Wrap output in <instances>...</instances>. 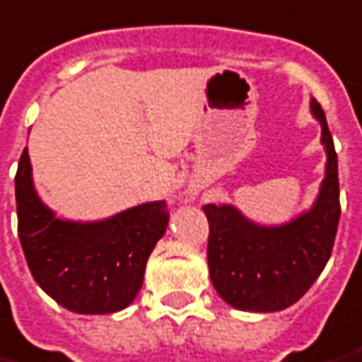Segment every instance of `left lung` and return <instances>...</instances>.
Instances as JSON below:
<instances>
[{
  "label": "left lung",
  "mask_w": 362,
  "mask_h": 362,
  "mask_svg": "<svg viewBox=\"0 0 362 362\" xmlns=\"http://www.w3.org/2000/svg\"><path fill=\"white\" fill-rule=\"evenodd\" d=\"M327 153L325 178L310 211L280 227L245 219L233 206H204L209 221L207 267L217 294L245 312H280L296 304L325 269L339 225V176L322 105L312 100Z\"/></svg>",
  "instance_id": "1"
}]
</instances>
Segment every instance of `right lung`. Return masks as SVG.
<instances>
[{"label":"right lung","mask_w":362,"mask_h":362,"mask_svg":"<svg viewBox=\"0 0 362 362\" xmlns=\"http://www.w3.org/2000/svg\"><path fill=\"white\" fill-rule=\"evenodd\" d=\"M15 199L25 259L52 300L90 315L119 312L135 300L148 255L168 225L166 202L141 204L93 223L58 219L35 192L27 148L15 174Z\"/></svg>","instance_id":"1"}]
</instances>
